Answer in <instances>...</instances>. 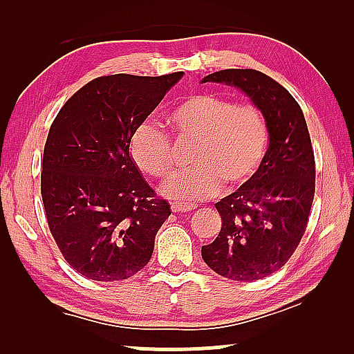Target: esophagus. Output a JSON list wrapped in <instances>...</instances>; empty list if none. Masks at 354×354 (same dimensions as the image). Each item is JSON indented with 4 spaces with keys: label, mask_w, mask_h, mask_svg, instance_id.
<instances>
[{
    "label": "esophagus",
    "mask_w": 354,
    "mask_h": 354,
    "mask_svg": "<svg viewBox=\"0 0 354 354\" xmlns=\"http://www.w3.org/2000/svg\"><path fill=\"white\" fill-rule=\"evenodd\" d=\"M197 205L196 203H173L171 205V210L175 213H189L192 210H196Z\"/></svg>",
    "instance_id": "esophagus-1"
}]
</instances>
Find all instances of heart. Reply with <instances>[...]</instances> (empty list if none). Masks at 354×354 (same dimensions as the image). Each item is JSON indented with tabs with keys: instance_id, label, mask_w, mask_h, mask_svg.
Returning <instances> with one entry per match:
<instances>
[{
	"instance_id": "b5f03b06",
	"label": "heart",
	"mask_w": 354,
	"mask_h": 354,
	"mask_svg": "<svg viewBox=\"0 0 354 354\" xmlns=\"http://www.w3.org/2000/svg\"><path fill=\"white\" fill-rule=\"evenodd\" d=\"M168 123L181 141H196L192 168L171 178L163 192L181 201H205L226 184L239 189L252 183L266 160L271 131L265 113L255 104H236L213 93L187 96L168 113ZM129 153L139 170L168 179L175 170L171 138L144 122L133 131Z\"/></svg>"
}]
</instances>
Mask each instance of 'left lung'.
Masks as SVG:
<instances>
[{"instance_id": "8db88e82", "label": "left lung", "mask_w": 354, "mask_h": 354, "mask_svg": "<svg viewBox=\"0 0 354 354\" xmlns=\"http://www.w3.org/2000/svg\"><path fill=\"white\" fill-rule=\"evenodd\" d=\"M203 83L241 88L265 113L266 160L252 183L215 203L221 231L202 258L231 281H258L290 260L306 231L316 187L315 151L298 102L276 80L253 68L210 73Z\"/></svg>"}]
</instances>
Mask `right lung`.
Wrapping results in <instances>:
<instances>
[{
    "label": "right lung",
    "instance_id": "add662e5",
    "mask_svg": "<svg viewBox=\"0 0 354 354\" xmlns=\"http://www.w3.org/2000/svg\"><path fill=\"white\" fill-rule=\"evenodd\" d=\"M183 77L104 75L54 118L43 152L41 197L62 257L93 281H122L151 260L171 215L129 157V139Z\"/></svg>",
    "mask_w": 354,
    "mask_h": 354
}]
</instances>
